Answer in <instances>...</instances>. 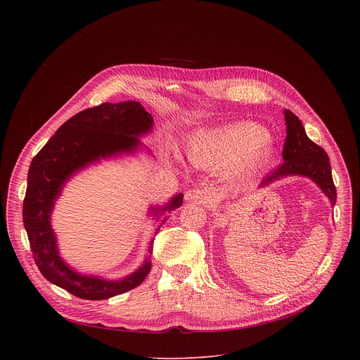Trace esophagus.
<instances>
[{
	"label": "esophagus",
	"instance_id": "34e87169",
	"mask_svg": "<svg viewBox=\"0 0 360 360\" xmlns=\"http://www.w3.org/2000/svg\"><path fill=\"white\" fill-rule=\"evenodd\" d=\"M184 199L186 202H193L198 205H210L212 203V195L208 191H202V189H189L185 192Z\"/></svg>",
	"mask_w": 360,
	"mask_h": 360
}]
</instances>
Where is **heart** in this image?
Masks as SVG:
<instances>
[{"mask_svg":"<svg viewBox=\"0 0 360 360\" xmlns=\"http://www.w3.org/2000/svg\"><path fill=\"white\" fill-rule=\"evenodd\" d=\"M272 153L269 135L255 125L239 124L217 132H199L185 143V155L196 167L212 171L250 174Z\"/></svg>","mask_w":360,"mask_h":360,"instance_id":"b5f03b06","label":"heart"}]
</instances>
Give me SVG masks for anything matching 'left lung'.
I'll list each match as a JSON object with an SVG mask.
<instances>
[{"instance_id":"8db88e82","label":"left lung","mask_w":360,"mask_h":360,"mask_svg":"<svg viewBox=\"0 0 360 360\" xmlns=\"http://www.w3.org/2000/svg\"><path fill=\"white\" fill-rule=\"evenodd\" d=\"M283 114L286 124V139L282 150L283 164L266 175L259 184V188H266L286 176H306L319 186L330 200L332 207H335L336 188L332 179L328 153L307 138L300 120L292 111L285 110Z\"/></svg>"}]
</instances>
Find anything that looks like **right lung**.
<instances>
[{
	"mask_svg": "<svg viewBox=\"0 0 360 360\" xmlns=\"http://www.w3.org/2000/svg\"><path fill=\"white\" fill-rule=\"evenodd\" d=\"M152 127L153 118L141 102H104L70 118L34 157L28 171L22 221L35 264L51 283L81 299L102 300L136 288L149 274L153 239L142 265L121 279H104L75 271L60 255L51 217L67 182L82 169L104 160L136 155L141 150L150 153L141 138ZM182 198V193H176L165 205H149L148 215L160 224L155 235L167 222V214L181 207Z\"/></svg>",
	"mask_w": 360,
	"mask_h": 360,
	"instance_id": "add662e5",
	"label": "right lung"
}]
</instances>
